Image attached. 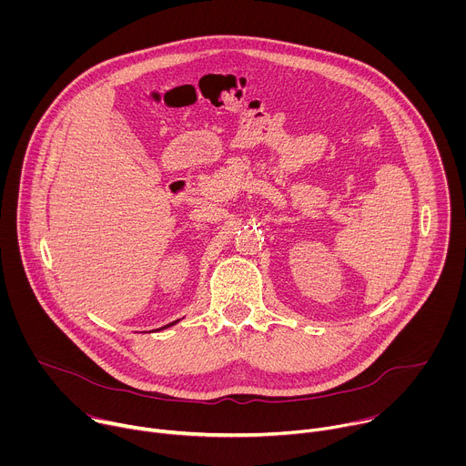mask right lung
Returning a JSON list of instances; mask_svg holds the SVG:
<instances>
[{
    "mask_svg": "<svg viewBox=\"0 0 466 466\" xmlns=\"http://www.w3.org/2000/svg\"><path fill=\"white\" fill-rule=\"evenodd\" d=\"M175 322H177V320H173V322H171V324H166V326H162V328H160V329H164V328H169V326H173V324H175Z\"/></svg>",
    "mask_w": 466,
    "mask_h": 466,
    "instance_id": "obj_1",
    "label": "right lung"
}]
</instances>
